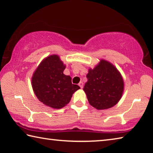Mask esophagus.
Instances as JSON below:
<instances>
[{
	"instance_id": "obj_1",
	"label": "esophagus",
	"mask_w": 153,
	"mask_h": 153,
	"mask_svg": "<svg viewBox=\"0 0 153 153\" xmlns=\"http://www.w3.org/2000/svg\"><path fill=\"white\" fill-rule=\"evenodd\" d=\"M79 87L81 88L82 89L83 88V87H84V84H83V82H80L79 83Z\"/></svg>"
}]
</instances>
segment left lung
I'll return each instance as SVG.
<instances>
[{
	"label": "left lung",
	"instance_id": "obj_1",
	"mask_svg": "<svg viewBox=\"0 0 153 153\" xmlns=\"http://www.w3.org/2000/svg\"><path fill=\"white\" fill-rule=\"evenodd\" d=\"M84 90L90 105L98 110L113 107L122 97L124 82L117 68L109 62L100 60L89 69Z\"/></svg>",
	"mask_w": 153,
	"mask_h": 153
}]
</instances>
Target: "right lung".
Listing matches in <instances>:
<instances>
[{
	"label": "right lung",
	"mask_w": 153,
	"mask_h": 153,
	"mask_svg": "<svg viewBox=\"0 0 153 153\" xmlns=\"http://www.w3.org/2000/svg\"><path fill=\"white\" fill-rule=\"evenodd\" d=\"M65 65L59 56L45 58L36 69L32 78L33 92L38 100L48 107L61 108L68 104L79 86L71 83L69 76L63 74Z\"/></svg>",
	"instance_id": "obj_1"
}]
</instances>
